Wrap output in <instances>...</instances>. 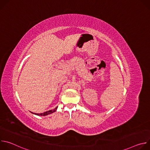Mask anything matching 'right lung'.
I'll use <instances>...</instances> for the list:
<instances>
[{"label":"right lung","mask_w":150,"mask_h":150,"mask_svg":"<svg viewBox=\"0 0 150 150\" xmlns=\"http://www.w3.org/2000/svg\"><path fill=\"white\" fill-rule=\"evenodd\" d=\"M57 109V107H56V108L55 109H54L53 110H50L47 111L46 112H44L43 113H33V112H32V113H33L34 115H38V116H47L48 115H50V114L53 113L54 112H56Z\"/></svg>","instance_id":"1"}]
</instances>
